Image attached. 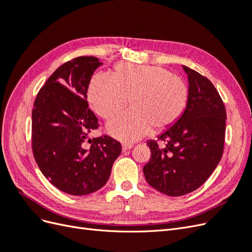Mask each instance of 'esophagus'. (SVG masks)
Wrapping results in <instances>:
<instances>
[{
  "label": "esophagus",
  "instance_id": "1",
  "mask_svg": "<svg viewBox=\"0 0 252 252\" xmlns=\"http://www.w3.org/2000/svg\"><path fill=\"white\" fill-rule=\"evenodd\" d=\"M122 147H123V151H127L129 149H131L133 147V145L129 144V143H124L123 145H122Z\"/></svg>",
  "mask_w": 252,
  "mask_h": 252
}]
</instances>
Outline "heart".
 <instances>
[{"label":"heart","mask_w":252,"mask_h":252,"mask_svg":"<svg viewBox=\"0 0 252 252\" xmlns=\"http://www.w3.org/2000/svg\"><path fill=\"white\" fill-rule=\"evenodd\" d=\"M91 107L104 119L117 114L131 98V111L107 124L109 133L121 141H136L151 131L169 128L184 113L188 88L182 79L161 66L122 64L112 75L97 72L89 83Z\"/></svg>","instance_id":"b5f03b06"}]
</instances>
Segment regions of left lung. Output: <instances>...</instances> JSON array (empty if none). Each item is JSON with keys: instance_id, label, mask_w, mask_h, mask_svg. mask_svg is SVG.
<instances>
[{"instance_id": "left-lung-1", "label": "left lung", "mask_w": 252, "mask_h": 252, "mask_svg": "<svg viewBox=\"0 0 252 252\" xmlns=\"http://www.w3.org/2000/svg\"><path fill=\"white\" fill-rule=\"evenodd\" d=\"M188 102L182 117L158 140H150L149 162L143 167L148 184L158 191L180 196L207 181L224 150L226 109L218 90L202 74L187 66Z\"/></svg>"}]
</instances>
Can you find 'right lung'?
<instances>
[{
	"instance_id": "obj_1",
	"label": "right lung",
	"mask_w": 252,
	"mask_h": 252,
	"mask_svg": "<svg viewBox=\"0 0 252 252\" xmlns=\"http://www.w3.org/2000/svg\"><path fill=\"white\" fill-rule=\"evenodd\" d=\"M102 64L95 57L68 61L50 75L33 104L35 162L53 186L71 195L101 189L122 151L121 143L108 135L88 138L98 123L88 108L87 90Z\"/></svg>"
}]
</instances>
